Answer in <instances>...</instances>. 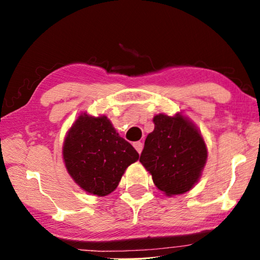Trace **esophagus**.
I'll use <instances>...</instances> for the list:
<instances>
[{
	"label": "esophagus",
	"instance_id": "esophagus-1",
	"mask_svg": "<svg viewBox=\"0 0 260 260\" xmlns=\"http://www.w3.org/2000/svg\"><path fill=\"white\" fill-rule=\"evenodd\" d=\"M133 146H134V148L136 149V151H138L139 153H141L142 152V149H143V144H142V142H134L133 143Z\"/></svg>",
	"mask_w": 260,
	"mask_h": 260
}]
</instances>
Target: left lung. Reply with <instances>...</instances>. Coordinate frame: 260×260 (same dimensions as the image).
<instances>
[{"mask_svg":"<svg viewBox=\"0 0 260 260\" xmlns=\"http://www.w3.org/2000/svg\"><path fill=\"white\" fill-rule=\"evenodd\" d=\"M155 128L144 142L140 161L158 190L177 196L199 182L208 159V148L196 125L181 112L153 117Z\"/></svg>","mask_w":260,"mask_h":260,"instance_id":"obj_1","label":"left lung"}]
</instances>
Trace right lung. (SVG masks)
Listing matches in <instances>:
<instances>
[{"label": "right lung", "instance_id": "obj_1", "mask_svg": "<svg viewBox=\"0 0 260 260\" xmlns=\"http://www.w3.org/2000/svg\"><path fill=\"white\" fill-rule=\"evenodd\" d=\"M61 152L73 181L96 196L111 193L127 167L139 159L138 151L119 136L107 116L87 112L70 127Z\"/></svg>", "mask_w": 260, "mask_h": 260}]
</instances>
